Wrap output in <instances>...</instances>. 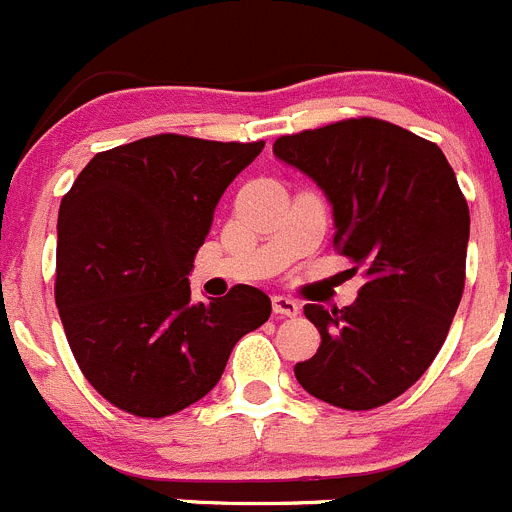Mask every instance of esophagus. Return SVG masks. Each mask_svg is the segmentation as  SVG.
I'll use <instances>...</instances> for the list:
<instances>
[{
  "instance_id": "esophagus-1",
  "label": "esophagus",
  "mask_w": 512,
  "mask_h": 512,
  "mask_svg": "<svg viewBox=\"0 0 512 512\" xmlns=\"http://www.w3.org/2000/svg\"><path fill=\"white\" fill-rule=\"evenodd\" d=\"M271 307H274V312H277V315H284V318H295L297 312H300V302L292 300V297H284V295L271 297Z\"/></svg>"
}]
</instances>
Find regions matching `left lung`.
I'll return each mask as SVG.
<instances>
[{
  "label": "left lung",
  "mask_w": 512,
  "mask_h": 512,
  "mask_svg": "<svg viewBox=\"0 0 512 512\" xmlns=\"http://www.w3.org/2000/svg\"><path fill=\"white\" fill-rule=\"evenodd\" d=\"M274 153L328 194L333 248L366 279L343 310L305 305L320 346L297 382L336 408H382L433 364L464 295L469 207L454 169L436 143L377 117L282 135Z\"/></svg>",
  "instance_id": "8db88e82"
}]
</instances>
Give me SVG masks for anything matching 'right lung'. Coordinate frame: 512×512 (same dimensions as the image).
I'll list each match as a JSON object with an SVG mask.
<instances>
[{"label":"right lung","mask_w":512,"mask_h":512,"mask_svg":"<svg viewBox=\"0 0 512 512\" xmlns=\"http://www.w3.org/2000/svg\"><path fill=\"white\" fill-rule=\"evenodd\" d=\"M264 148L161 133L102 151L58 210L56 305L81 374L138 418H166L220 382L271 300L238 284L192 305L187 274L217 202Z\"/></svg>","instance_id":"obj_1"}]
</instances>
